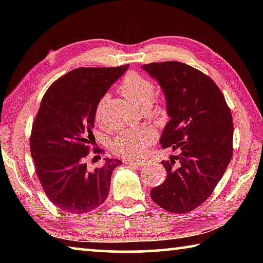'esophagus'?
Instances as JSON below:
<instances>
[{
  "mask_svg": "<svg viewBox=\"0 0 263 263\" xmlns=\"http://www.w3.org/2000/svg\"><path fill=\"white\" fill-rule=\"evenodd\" d=\"M127 163H128V164H131V166L142 167L146 162H145V161H142V160H137V161H136V160H128Z\"/></svg>",
  "mask_w": 263,
  "mask_h": 263,
  "instance_id": "obj_1",
  "label": "esophagus"
}]
</instances>
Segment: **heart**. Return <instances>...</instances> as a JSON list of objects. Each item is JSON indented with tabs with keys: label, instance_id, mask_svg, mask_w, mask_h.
Here are the masks:
<instances>
[{
	"label": "heart",
	"instance_id": "obj_1",
	"mask_svg": "<svg viewBox=\"0 0 263 263\" xmlns=\"http://www.w3.org/2000/svg\"><path fill=\"white\" fill-rule=\"evenodd\" d=\"M125 99L140 110L148 109L153 103L155 84L139 73H128L119 87ZM108 95H104L96 106L95 119L97 123L103 122V108ZM155 140V132L152 130H140L123 132L116 136L111 142V147L116 155L124 159L140 158L148 146Z\"/></svg>",
	"mask_w": 263,
	"mask_h": 263
}]
</instances>
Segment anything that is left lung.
<instances>
[{"mask_svg": "<svg viewBox=\"0 0 263 263\" xmlns=\"http://www.w3.org/2000/svg\"><path fill=\"white\" fill-rule=\"evenodd\" d=\"M142 68L158 80L166 96L171 121L160 142L180 151L161 162L166 180L151 190V197L169 212H190L213 193L232 159V115L220 89L201 70L177 61Z\"/></svg>", "mask_w": 263, "mask_h": 263, "instance_id": "obj_1", "label": "left lung"}]
</instances>
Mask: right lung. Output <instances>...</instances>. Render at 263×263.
Masks as SVG:
<instances>
[{
  "instance_id": "1",
  "label": "right lung",
  "mask_w": 263,
  "mask_h": 263,
  "mask_svg": "<svg viewBox=\"0 0 263 263\" xmlns=\"http://www.w3.org/2000/svg\"><path fill=\"white\" fill-rule=\"evenodd\" d=\"M127 68L128 65L73 69L53 82L43 96L32 124L30 151L44 193L61 211L86 213L108 197L111 174L122 161L106 158L101 167L89 169L86 160L95 142L96 106ZM94 153L103 149L96 147Z\"/></svg>"
}]
</instances>
